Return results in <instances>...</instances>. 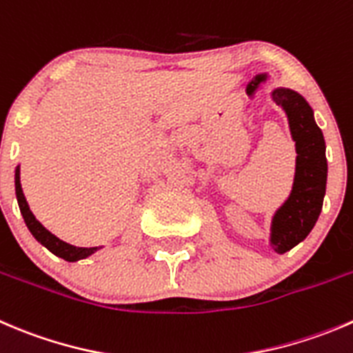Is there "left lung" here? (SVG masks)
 I'll return each instance as SVG.
<instances>
[{
    "label": "left lung",
    "mask_w": 353,
    "mask_h": 353,
    "mask_svg": "<svg viewBox=\"0 0 353 353\" xmlns=\"http://www.w3.org/2000/svg\"><path fill=\"white\" fill-rule=\"evenodd\" d=\"M271 97L288 117L296 150L292 193L272 215L269 238L276 253H286L309 236L323 210L327 181L326 143L316 124L314 110L302 94L278 88Z\"/></svg>",
    "instance_id": "left-lung-1"
}]
</instances>
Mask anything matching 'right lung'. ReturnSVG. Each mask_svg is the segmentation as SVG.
I'll list each match as a JSON object with an SVG mask.
<instances>
[{
    "mask_svg": "<svg viewBox=\"0 0 353 353\" xmlns=\"http://www.w3.org/2000/svg\"><path fill=\"white\" fill-rule=\"evenodd\" d=\"M15 194H17V201H19L20 207V214H22L23 221H26V225L29 228L30 234L37 239L43 246H46L51 253H54L60 259L67 260V262H77V260L85 259V256L93 255L97 250H100L101 246H91V248H82V246H74L70 243L61 241L60 238L53 234V232L48 231L36 217L30 212L29 203H27L26 196H23L22 191V184H20V167L17 165L15 169Z\"/></svg>",
    "mask_w": 353,
    "mask_h": 353,
    "instance_id": "right-lung-1",
    "label": "right lung"
}]
</instances>
